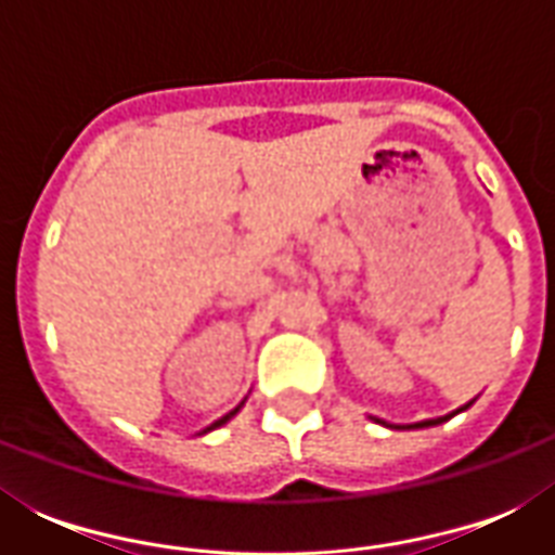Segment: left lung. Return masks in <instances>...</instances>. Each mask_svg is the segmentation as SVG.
<instances>
[{
    "instance_id": "8db88e82",
    "label": "left lung",
    "mask_w": 555,
    "mask_h": 555,
    "mask_svg": "<svg viewBox=\"0 0 555 555\" xmlns=\"http://www.w3.org/2000/svg\"><path fill=\"white\" fill-rule=\"evenodd\" d=\"M449 417H452V414H449ZM449 417H438V421H423V423H414V426H417V429H421V426H435V423H443V421H449Z\"/></svg>"
}]
</instances>
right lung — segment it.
<instances>
[{"label": "right lung", "mask_w": 555, "mask_h": 555, "mask_svg": "<svg viewBox=\"0 0 555 555\" xmlns=\"http://www.w3.org/2000/svg\"><path fill=\"white\" fill-rule=\"evenodd\" d=\"M235 412H238V409H233V412H230V414H224V417H221V421H216V423H212V426H209V429H218V426H221V423H227V421H230V417H233ZM209 429H204V431H209Z\"/></svg>", "instance_id": "obj_1"}]
</instances>
